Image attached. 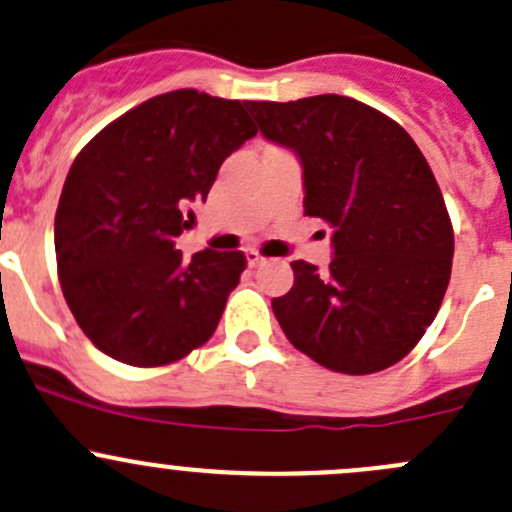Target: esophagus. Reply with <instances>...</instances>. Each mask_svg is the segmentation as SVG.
Segmentation results:
<instances>
[{"label":"esophagus","mask_w":512,"mask_h":512,"mask_svg":"<svg viewBox=\"0 0 512 512\" xmlns=\"http://www.w3.org/2000/svg\"><path fill=\"white\" fill-rule=\"evenodd\" d=\"M245 260H247V265H250V267H260L262 262H265V257H262L257 250H247Z\"/></svg>","instance_id":"34e87169"}]
</instances>
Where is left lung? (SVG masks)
Segmentation results:
<instances>
[{
    "instance_id": "left-lung-1",
    "label": "left lung",
    "mask_w": 512,
    "mask_h": 512,
    "mask_svg": "<svg viewBox=\"0 0 512 512\" xmlns=\"http://www.w3.org/2000/svg\"><path fill=\"white\" fill-rule=\"evenodd\" d=\"M260 133L302 163L304 213L332 227L329 270L292 262L272 299L299 352L342 374L404 359L436 319L451 280L453 230L414 138L354 98L247 101Z\"/></svg>"
}]
</instances>
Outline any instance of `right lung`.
Instances as JSON below:
<instances>
[{"mask_svg":"<svg viewBox=\"0 0 512 512\" xmlns=\"http://www.w3.org/2000/svg\"><path fill=\"white\" fill-rule=\"evenodd\" d=\"M255 133L247 101L178 89L123 113L76 156L56 208V265L71 314L103 354L163 366L213 337L245 255L183 260L175 237Z\"/></svg>","mask_w":512,"mask_h":512,"instance_id":"obj_1","label":"right lung"}]
</instances>
